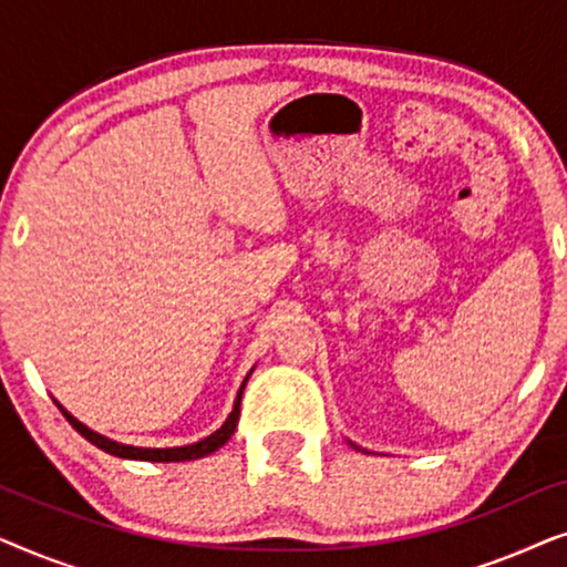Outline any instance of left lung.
<instances>
[{"instance_id": "obj_1", "label": "left lung", "mask_w": 567, "mask_h": 567, "mask_svg": "<svg viewBox=\"0 0 567 567\" xmlns=\"http://www.w3.org/2000/svg\"><path fill=\"white\" fill-rule=\"evenodd\" d=\"M348 444H351L353 449H359V452H363V449H361V446H355V444H353V441H348Z\"/></svg>"}]
</instances>
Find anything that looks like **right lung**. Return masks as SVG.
<instances>
[{
  "label": "right lung",
  "mask_w": 567,
  "mask_h": 567,
  "mask_svg": "<svg viewBox=\"0 0 567 567\" xmlns=\"http://www.w3.org/2000/svg\"><path fill=\"white\" fill-rule=\"evenodd\" d=\"M255 369V367H252ZM250 369V374H252ZM250 374H247L243 379V384H239L237 390V398H235V408H231V413L227 415V421L221 423V429H216L212 436L200 439L196 441V444H185V446H169V449H152V446H131V444H121V441H113L103 436V433L92 431L84 425L82 421H76V417L69 413V410L61 405L59 400H53L59 405L61 413H64V417L69 423H72V429H76L82 433L84 439L90 441V444H95L97 449H103L105 454H113V456H121V460H138V462H190V460H200V456H208L214 454L216 449H221L227 441L231 439V433H235L237 429V421H239V402H243V390L247 384V379H250Z\"/></svg>",
  "instance_id": "right-lung-1"
}]
</instances>
